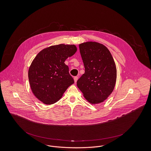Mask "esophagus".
Listing matches in <instances>:
<instances>
[{"label":"esophagus","mask_w":151,"mask_h":151,"mask_svg":"<svg viewBox=\"0 0 151 151\" xmlns=\"http://www.w3.org/2000/svg\"><path fill=\"white\" fill-rule=\"evenodd\" d=\"M78 77H74V80L75 82H77V81L78 80Z\"/></svg>","instance_id":"1"}]
</instances>
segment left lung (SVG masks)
<instances>
[{
  "mask_svg": "<svg viewBox=\"0 0 151 151\" xmlns=\"http://www.w3.org/2000/svg\"><path fill=\"white\" fill-rule=\"evenodd\" d=\"M85 67V73L77 82L85 99L92 104L107 99L115 86L117 69L108 48L96 42H84L79 45Z\"/></svg>",
  "mask_w": 151,
  "mask_h": 151,
  "instance_id": "1",
  "label": "left lung"
}]
</instances>
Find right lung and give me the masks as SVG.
Returning a JSON list of instances; mask_svg holds the SVG:
<instances>
[{"label":"right lung","instance_id":"add662e5","mask_svg":"<svg viewBox=\"0 0 151 151\" xmlns=\"http://www.w3.org/2000/svg\"><path fill=\"white\" fill-rule=\"evenodd\" d=\"M74 45L60 44L43 49L32 60L28 76L34 96L43 103L57 102L74 80L64 63L77 51Z\"/></svg>","mask_w":151,"mask_h":151}]
</instances>
